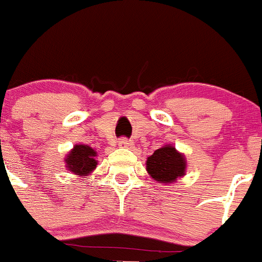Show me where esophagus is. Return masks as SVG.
Segmentation results:
<instances>
[{"mask_svg": "<svg viewBox=\"0 0 262 262\" xmlns=\"http://www.w3.org/2000/svg\"><path fill=\"white\" fill-rule=\"evenodd\" d=\"M119 146L121 148H132L133 147V142L128 141L126 138H121L120 141H119Z\"/></svg>", "mask_w": 262, "mask_h": 262, "instance_id": "1", "label": "esophagus"}]
</instances>
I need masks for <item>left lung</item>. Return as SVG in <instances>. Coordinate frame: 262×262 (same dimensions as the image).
<instances>
[{"mask_svg":"<svg viewBox=\"0 0 262 262\" xmlns=\"http://www.w3.org/2000/svg\"><path fill=\"white\" fill-rule=\"evenodd\" d=\"M147 171L150 178L163 184L175 182L185 175L186 160L182 153L170 144L158 148L147 158Z\"/></svg>","mask_w":262,"mask_h":262,"instance_id":"1","label":"left lung"}]
</instances>
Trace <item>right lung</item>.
<instances>
[{
  "label": "right lung",
  "instance_id": "right-lung-1",
  "mask_svg": "<svg viewBox=\"0 0 262 262\" xmlns=\"http://www.w3.org/2000/svg\"><path fill=\"white\" fill-rule=\"evenodd\" d=\"M96 150L86 144H76L64 158L66 167L78 176H87L96 168Z\"/></svg>",
  "mask_w": 262,
  "mask_h": 262
}]
</instances>
